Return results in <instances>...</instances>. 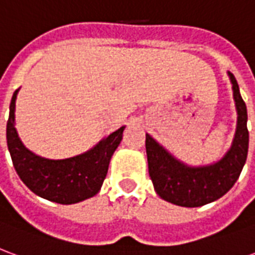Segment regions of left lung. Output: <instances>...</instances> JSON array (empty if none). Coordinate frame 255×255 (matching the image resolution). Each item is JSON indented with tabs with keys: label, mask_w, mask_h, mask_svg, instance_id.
<instances>
[{
	"label": "left lung",
	"mask_w": 255,
	"mask_h": 255,
	"mask_svg": "<svg viewBox=\"0 0 255 255\" xmlns=\"http://www.w3.org/2000/svg\"><path fill=\"white\" fill-rule=\"evenodd\" d=\"M232 83L238 122L230 150L210 165L190 166L146 133V154L149 175L155 192L168 202L184 208H198L221 198L230 191L241 175L249 150L247 109L242 100L235 76L228 72Z\"/></svg>",
	"instance_id": "8db88e82"
}]
</instances>
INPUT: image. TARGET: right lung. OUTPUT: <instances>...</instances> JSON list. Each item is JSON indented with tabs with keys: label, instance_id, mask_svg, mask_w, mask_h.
I'll return each instance as SVG.
<instances>
[{
	"label": "right lung",
	"instance_id": "obj_1",
	"mask_svg": "<svg viewBox=\"0 0 255 255\" xmlns=\"http://www.w3.org/2000/svg\"><path fill=\"white\" fill-rule=\"evenodd\" d=\"M19 90H16L9 106L6 142L17 175L31 191L52 202L71 205L94 197L105 180L109 162L123 139L124 128L108 135L86 151L65 160H49L21 143L14 128V106Z\"/></svg>",
	"mask_w": 255,
	"mask_h": 255
}]
</instances>
